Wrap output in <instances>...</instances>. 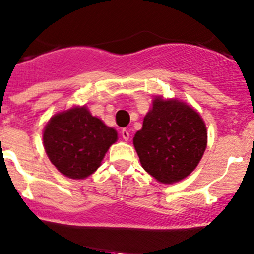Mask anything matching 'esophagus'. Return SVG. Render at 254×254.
Returning a JSON list of instances; mask_svg holds the SVG:
<instances>
[{
	"label": "esophagus",
	"mask_w": 254,
	"mask_h": 254,
	"mask_svg": "<svg viewBox=\"0 0 254 254\" xmlns=\"http://www.w3.org/2000/svg\"><path fill=\"white\" fill-rule=\"evenodd\" d=\"M121 133H122V137L124 138L125 141H127L130 138V132H129V130H127V129H123Z\"/></svg>",
	"instance_id": "1"
}]
</instances>
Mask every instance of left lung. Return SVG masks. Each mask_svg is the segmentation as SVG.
<instances>
[{
  "label": "left lung",
  "mask_w": 254,
  "mask_h": 254,
  "mask_svg": "<svg viewBox=\"0 0 254 254\" xmlns=\"http://www.w3.org/2000/svg\"><path fill=\"white\" fill-rule=\"evenodd\" d=\"M207 144L205 123L177 100L155 97L133 146L142 168L161 183H174L196 168Z\"/></svg>",
  "instance_id": "1"
}]
</instances>
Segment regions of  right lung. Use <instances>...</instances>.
<instances>
[{"instance_id":"1","label":"right lung","mask_w":254,"mask_h":254,"mask_svg":"<svg viewBox=\"0 0 254 254\" xmlns=\"http://www.w3.org/2000/svg\"><path fill=\"white\" fill-rule=\"evenodd\" d=\"M116 141V130L91 116L84 106L55 114L43 133L52 164L73 180H83L96 171Z\"/></svg>"}]
</instances>
